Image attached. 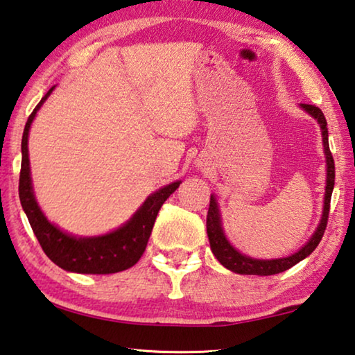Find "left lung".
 <instances>
[{
  "mask_svg": "<svg viewBox=\"0 0 355 355\" xmlns=\"http://www.w3.org/2000/svg\"><path fill=\"white\" fill-rule=\"evenodd\" d=\"M300 107L307 114H311L313 119H317L321 137H323V149L326 157V188H324V200H323V212H321V218L317 230L313 231L302 247L295 251L293 254L286 257H276V259H256V257H250L247 254L241 253L239 250L234 248L231 242L227 239L222 225V214L220 208H218L217 198L214 194H211L209 200V209L208 216H206V231H208V239L211 250L217 261L222 263L225 268L231 270V272L239 273V275H257V276H270L281 272H286L290 267H293L295 263L306 259V257L312 253V251L318 247L321 237L324 234L327 217H329V205L331 197L334 191L335 183V164L332 153L329 150V135H327V122L323 112L318 107L309 105V104H300Z\"/></svg>",
  "mask_w": 355,
  "mask_h": 355,
  "instance_id": "left-lung-1",
  "label": "left lung"
}]
</instances>
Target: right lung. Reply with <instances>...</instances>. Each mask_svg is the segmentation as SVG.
I'll use <instances>...</instances> for the list:
<instances>
[{
  "mask_svg": "<svg viewBox=\"0 0 355 355\" xmlns=\"http://www.w3.org/2000/svg\"><path fill=\"white\" fill-rule=\"evenodd\" d=\"M54 88L55 85L43 96L24 125L21 139L20 186H18L23 211L28 216L32 231L40 242L44 254L55 266L67 270V272L82 275H110L122 272V270L133 267L143 256L159 208L169 196L177 191L182 182L177 180V182L166 184L153 192L124 225H121L119 228L110 231V233L85 237L74 236L49 222L38 206L34 194L28 139L32 121L35 119L37 112L54 92Z\"/></svg>",
  "mask_w": 355,
  "mask_h": 355,
  "instance_id": "obj_1",
  "label": "right lung"
}]
</instances>
